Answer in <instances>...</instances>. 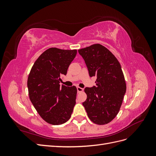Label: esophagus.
Instances as JSON below:
<instances>
[{"mask_svg": "<svg viewBox=\"0 0 156 156\" xmlns=\"http://www.w3.org/2000/svg\"><path fill=\"white\" fill-rule=\"evenodd\" d=\"M77 90L78 92H81L83 91V88L79 87H77Z\"/></svg>", "mask_w": 156, "mask_h": 156, "instance_id": "obj_1", "label": "esophagus"}]
</instances>
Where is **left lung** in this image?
<instances>
[{"label": "left lung", "mask_w": 156, "mask_h": 156, "mask_svg": "<svg viewBox=\"0 0 156 156\" xmlns=\"http://www.w3.org/2000/svg\"><path fill=\"white\" fill-rule=\"evenodd\" d=\"M90 77H96V86L86 87L87 98L83 105L94 123L108 124L119 112L126 84L119 60L105 47L94 44L79 49Z\"/></svg>", "instance_id": "left-lung-1"}]
</instances>
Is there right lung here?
I'll list each match as a JSON object with an SVG mask.
<instances>
[{"instance_id": "obj_1", "label": "right lung", "mask_w": 156, "mask_h": 156, "mask_svg": "<svg viewBox=\"0 0 156 156\" xmlns=\"http://www.w3.org/2000/svg\"><path fill=\"white\" fill-rule=\"evenodd\" d=\"M77 50L52 48L44 51L30 70L27 81L30 100L40 116L53 125L66 122L75 105L77 88L60 85Z\"/></svg>"}]
</instances>
